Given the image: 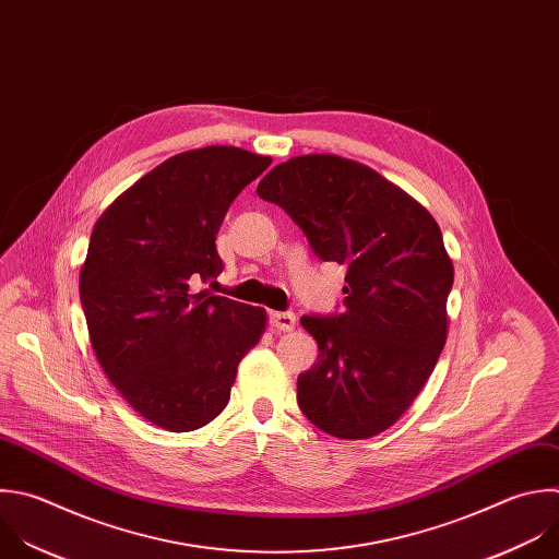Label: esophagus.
<instances>
[{
    "mask_svg": "<svg viewBox=\"0 0 559 559\" xmlns=\"http://www.w3.org/2000/svg\"><path fill=\"white\" fill-rule=\"evenodd\" d=\"M270 324L274 331H292L296 326V316L292 311H272L270 313Z\"/></svg>",
    "mask_w": 559,
    "mask_h": 559,
    "instance_id": "esophagus-1",
    "label": "esophagus"
}]
</instances>
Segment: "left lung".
I'll list each match as a JSON object with an SVG mask.
<instances>
[{
  "label": "left lung",
  "mask_w": 559,
  "mask_h": 559,
  "mask_svg": "<svg viewBox=\"0 0 559 559\" xmlns=\"http://www.w3.org/2000/svg\"><path fill=\"white\" fill-rule=\"evenodd\" d=\"M313 252L346 267L344 313L302 316L320 355L298 376L305 417L337 439H370L417 400L448 340L454 265L435 217L366 164L309 153L259 183Z\"/></svg>",
  "instance_id": "1"
}]
</instances>
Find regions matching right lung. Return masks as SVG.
Returning a JSON list of instances; mask_svg holds the SVG:
<instances>
[{
    "instance_id": "add662e5",
    "label": "right lung",
    "mask_w": 559,
    "mask_h": 559,
    "mask_svg": "<svg viewBox=\"0 0 559 559\" xmlns=\"http://www.w3.org/2000/svg\"><path fill=\"white\" fill-rule=\"evenodd\" d=\"M270 164L224 144L177 153L129 186L92 230L79 276L92 348L124 402L162 430L211 424L265 331L263 307L191 283L222 274L219 226Z\"/></svg>"
}]
</instances>
